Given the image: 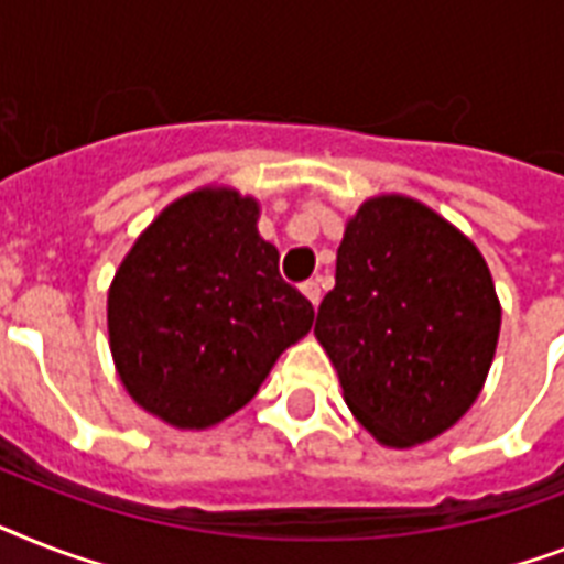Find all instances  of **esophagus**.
I'll use <instances>...</instances> for the list:
<instances>
[{
    "label": "esophagus",
    "instance_id": "34e87169",
    "mask_svg": "<svg viewBox=\"0 0 564 564\" xmlns=\"http://www.w3.org/2000/svg\"><path fill=\"white\" fill-rule=\"evenodd\" d=\"M301 292H304V295L310 297L315 306H318V301H322V283H318V278H315V281L301 283Z\"/></svg>",
    "mask_w": 564,
    "mask_h": 564
}]
</instances>
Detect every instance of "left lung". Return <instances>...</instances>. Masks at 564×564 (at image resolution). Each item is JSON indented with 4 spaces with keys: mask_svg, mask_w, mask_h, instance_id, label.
I'll return each instance as SVG.
<instances>
[{
    "mask_svg": "<svg viewBox=\"0 0 564 564\" xmlns=\"http://www.w3.org/2000/svg\"><path fill=\"white\" fill-rule=\"evenodd\" d=\"M501 306L487 263L455 226L405 196L356 210L315 336L347 409L386 446H416L478 400Z\"/></svg>",
    "mask_w": 564,
    "mask_h": 564,
    "instance_id": "1",
    "label": "left lung"
}]
</instances>
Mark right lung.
Returning <instances> with one entry per match:
<instances>
[{
  "label": "right lung",
  "instance_id": "right-lung-1",
  "mask_svg": "<svg viewBox=\"0 0 564 564\" xmlns=\"http://www.w3.org/2000/svg\"><path fill=\"white\" fill-rule=\"evenodd\" d=\"M107 318L132 400L178 429H208L258 393L315 310L258 235V203L205 187L135 240L109 286Z\"/></svg>",
  "mask_w": 564,
  "mask_h": 564
}]
</instances>
